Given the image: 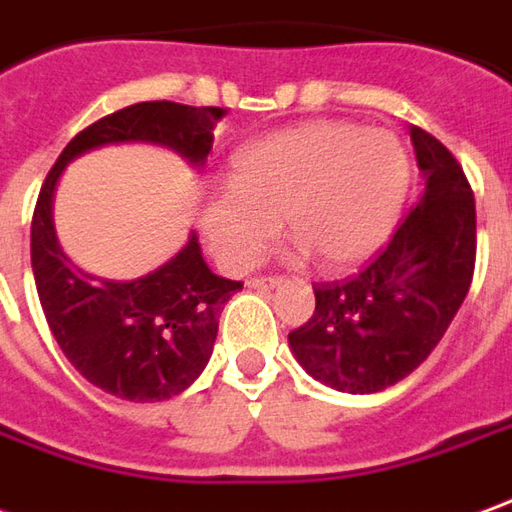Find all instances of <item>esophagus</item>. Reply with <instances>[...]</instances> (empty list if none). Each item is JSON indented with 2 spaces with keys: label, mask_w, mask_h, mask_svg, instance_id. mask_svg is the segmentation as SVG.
Masks as SVG:
<instances>
[{
  "label": "esophagus",
  "mask_w": 512,
  "mask_h": 512,
  "mask_svg": "<svg viewBox=\"0 0 512 512\" xmlns=\"http://www.w3.org/2000/svg\"><path fill=\"white\" fill-rule=\"evenodd\" d=\"M280 282V277H255V280H249L246 285H249L252 291H268V288H277Z\"/></svg>",
  "instance_id": "esophagus-1"
}]
</instances>
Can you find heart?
Here are the masks:
<instances>
[{"mask_svg": "<svg viewBox=\"0 0 512 512\" xmlns=\"http://www.w3.org/2000/svg\"><path fill=\"white\" fill-rule=\"evenodd\" d=\"M407 155L385 130L349 121H307L274 132L232 157L230 191L202 207V232L221 266L244 271L280 230L346 271L366 263L391 238L405 205Z\"/></svg>", "mask_w": 512, "mask_h": 512, "instance_id": "b5f03b06", "label": "heart"}]
</instances>
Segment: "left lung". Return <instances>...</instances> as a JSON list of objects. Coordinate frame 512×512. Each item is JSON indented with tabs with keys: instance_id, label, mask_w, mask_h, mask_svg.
Listing matches in <instances>:
<instances>
[{
	"instance_id": "8db88e82",
	"label": "left lung",
	"mask_w": 512,
	"mask_h": 512,
	"mask_svg": "<svg viewBox=\"0 0 512 512\" xmlns=\"http://www.w3.org/2000/svg\"><path fill=\"white\" fill-rule=\"evenodd\" d=\"M424 194L391 244L349 282L316 291V313L288 335L307 374L343 393H380L413 374L466 299L477 210L466 174L430 132L410 127Z\"/></svg>"
}]
</instances>
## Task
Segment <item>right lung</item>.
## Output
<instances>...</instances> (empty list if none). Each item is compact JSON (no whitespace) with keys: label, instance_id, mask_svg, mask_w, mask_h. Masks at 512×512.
I'll return each instance as SVG.
<instances>
[{"label":"right lung","instance_id":"1","mask_svg":"<svg viewBox=\"0 0 512 512\" xmlns=\"http://www.w3.org/2000/svg\"><path fill=\"white\" fill-rule=\"evenodd\" d=\"M221 107L138 102L82 130L60 152L32 213L38 299L57 346L85 380L127 402H163L205 371L219 316L244 285L213 274L196 232L177 255L135 280H102L71 263L57 241L52 202L63 171L102 146L152 144L205 169Z\"/></svg>","mask_w":512,"mask_h":512}]
</instances>
